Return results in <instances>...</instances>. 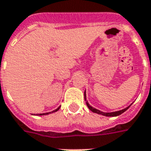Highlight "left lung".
<instances>
[{
    "label": "left lung",
    "instance_id": "1",
    "mask_svg": "<svg viewBox=\"0 0 151 151\" xmlns=\"http://www.w3.org/2000/svg\"><path fill=\"white\" fill-rule=\"evenodd\" d=\"M84 95H85V101H86V104H87V106H88V108L89 109V110H91V111H93V112H94V113H97L99 114V115H102V116H119V115H121L122 113H124V111H127V109H129L130 106L132 105H129L128 107H127L126 109H122V110H119V111H112V112H104V111H100V110H98V109H95V108H93V107H92L88 104V102L87 101H86V91H85V93H84Z\"/></svg>",
    "mask_w": 151,
    "mask_h": 151
}]
</instances>
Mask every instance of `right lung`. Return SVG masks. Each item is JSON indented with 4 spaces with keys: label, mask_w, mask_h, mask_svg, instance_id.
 <instances>
[{
    "label": "right lung",
    "mask_w": 151,
    "mask_h": 151,
    "mask_svg": "<svg viewBox=\"0 0 151 151\" xmlns=\"http://www.w3.org/2000/svg\"><path fill=\"white\" fill-rule=\"evenodd\" d=\"M60 107L61 106H59V107H58V109H55V110H54V111H50V112H46V113H40V114H35V115H37V116H45V115H48V114L53 113V112H55V111H57L58 110V109H60ZM34 115H35V114H34Z\"/></svg>",
    "instance_id": "add662e5"
}]
</instances>
